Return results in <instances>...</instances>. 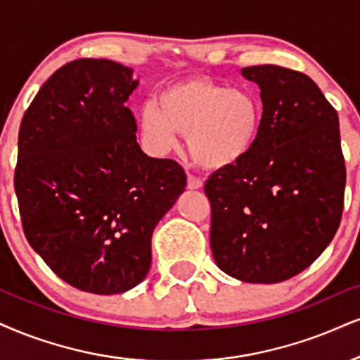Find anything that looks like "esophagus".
Listing matches in <instances>:
<instances>
[{
    "mask_svg": "<svg viewBox=\"0 0 360 360\" xmlns=\"http://www.w3.org/2000/svg\"><path fill=\"white\" fill-rule=\"evenodd\" d=\"M187 187H188L190 190H198V188H202V187H203V181H202V179H198V176L190 175V173H188Z\"/></svg>",
    "mask_w": 360,
    "mask_h": 360,
    "instance_id": "1",
    "label": "esophagus"
}]
</instances>
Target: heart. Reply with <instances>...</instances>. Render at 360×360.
<instances>
[{
    "label": "heart",
    "instance_id": "heart-1",
    "mask_svg": "<svg viewBox=\"0 0 360 360\" xmlns=\"http://www.w3.org/2000/svg\"><path fill=\"white\" fill-rule=\"evenodd\" d=\"M264 110L254 93L190 77L162 88L155 106L141 112L140 127L157 152H167L180 133L198 167L225 170L252 152Z\"/></svg>",
    "mask_w": 360,
    "mask_h": 360
}]
</instances>
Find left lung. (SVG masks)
Wrapping results in <instances>:
<instances>
[{"instance_id":"8db88e82","label":"left lung","mask_w":360,"mask_h":360,"mask_svg":"<svg viewBox=\"0 0 360 360\" xmlns=\"http://www.w3.org/2000/svg\"><path fill=\"white\" fill-rule=\"evenodd\" d=\"M242 75L260 88L264 117L252 152L205 181L210 247L230 277L277 283L326 250L344 208L339 117L312 78L277 65Z\"/></svg>"}]
</instances>
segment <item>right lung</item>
Masks as SVG:
<instances>
[{"label":"right lung","mask_w":360,"mask_h":360,"mask_svg":"<svg viewBox=\"0 0 360 360\" xmlns=\"http://www.w3.org/2000/svg\"><path fill=\"white\" fill-rule=\"evenodd\" d=\"M112 60L70 61L39 88L18 135L15 192L33 250L61 281L122 294L152 264V233L185 190L175 160L136 143L139 86Z\"/></svg>","instance_id":"1"}]
</instances>
